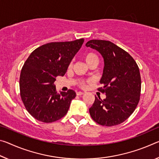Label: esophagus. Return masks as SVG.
Instances as JSON below:
<instances>
[{
	"label": "esophagus",
	"mask_w": 159,
	"mask_h": 159,
	"mask_svg": "<svg viewBox=\"0 0 159 159\" xmlns=\"http://www.w3.org/2000/svg\"><path fill=\"white\" fill-rule=\"evenodd\" d=\"M84 93H83L81 91H79V92L76 93V95H84Z\"/></svg>",
	"instance_id": "1"
}]
</instances>
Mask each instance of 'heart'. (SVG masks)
<instances>
[{"label": "heart", "instance_id": "obj_1", "mask_svg": "<svg viewBox=\"0 0 159 159\" xmlns=\"http://www.w3.org/2000/svg\"><path fill=\"white\" fill-rule=\"evenodd\" d=\"M84 59L88 65L92 64L93 62H98V58L97 57V55L93 52L85 53V54L84 55ZM86 83H90V80H88L87 82L80 81V85L83 88H85L86 86Z\"/></svg>", "mask_w": 159, "mask_h": 159}]
</instances>
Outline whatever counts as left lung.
I'll use <instances>...</instances> for the list:
<instances>
[{
  "mask_svg": "<svg viewBox=\"0 0 159 159\" xmlns=\"http://www.w3.org/2000/svg\"><path fill=\"white\" fill-rule=\"evenodd\" d=\"M102 55L104 68L98 90L106 94L95 96L89 109L92 119L107 127L120 125L132 114L140 98L141 76L137 63L129 54L112 42L93 39L85 44Z\"/></svg>",
  "mask_w": 159,
  "mask_h": 159,
  "instance_id": "8db88e82",
  "label": "left lung"
}]
</instances>
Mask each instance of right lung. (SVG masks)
<instances>
[{"label":"right lung","instance_id":"right-lung-1","mask_svg":"<svg viewBox=\"0 0 159 159\" xmlns=\"http://www.w3.org/2000/svg\"><path fill=\"white\" fill-rule=\"evenodd\" d=\"M84 42L79 39L44 44L25 62L20 77V96L27 112L36 120L50 123L66 115L76 95L73 90L58 93L54 81L66 74Z\"/></svg>","mask_w":159,"mask_h":159}]
</instances>
